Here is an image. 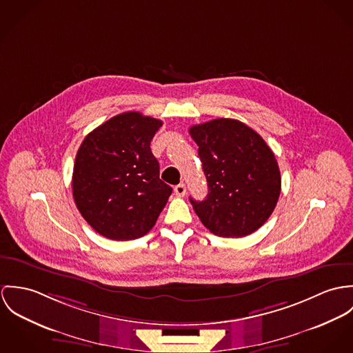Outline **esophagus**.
<instances>
[{
    "label": "esophagus",
    "instance_id": "34e87169",
    "mask_svg": "<svg viewBox=\"0 0 353 353\" xmlns=\"http://www.w3.org/2000/svg\"><path fill=\"white\" fill-rule=\"evenodd\" d=\"M174 194L177 196H184L187 194V187H185V184H179V185H176L174 187Z\"/></svg>",
    "mask_w": 353,
    "mask_h": 353
}]
</instances>
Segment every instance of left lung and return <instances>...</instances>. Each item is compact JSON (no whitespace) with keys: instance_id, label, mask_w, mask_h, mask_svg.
I'll use <instances>...</instances> for the list:
<instances>
[{"instance_id":"left-lung-1","label":"left lung","mask_w":353,"mask_h":353,"mask_svg":"<svg viewBox=\"0 0 353 353\" xmlns=\"http://www.w3.org/2000/svg\"><path fill=\"white\" fill-rule=\"evenodd\" d=\"M208 183L201 201L190 199L215 235L239 238L260 229L274 212L281 179L274 152L245 123L214 119L190 128Z\"/></svg>"}]
</instances>
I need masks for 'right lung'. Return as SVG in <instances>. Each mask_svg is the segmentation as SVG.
<instances>
[{
	"instance_id": "1",
	"label": "right lung",
	"mask_w": 353,
	"mask_h": 353,
	"mask_svg": "<svg viewBox=\"0 0 353 353\" xmlns=\"http://www.w3.org/2000/svg\"><path fill=\"white\" fill-rule=\"evenodd\" d=\"M162 121L130 111L89 132L73 169V197L99 234L128 241L149 233L172 188L159 180L150 142Z\"/></svg>"
}]
</instances>
